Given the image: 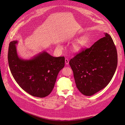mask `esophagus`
Masks as SVG:
<instances>
[{
  "label": "esophagus",
  "instance_id": "1",
  "mask_svg": "<svg viewBox=\"0 0 125 125\" xmlns=\"http://www.w3.org/2000/svg\"><path fill=\"white\" fill-rule=\"evenodd\" d=\"M65 64H66V65H68L69 64V60L68 59H67V58L65 59Z\"/></svg>",
  "mask_w": 125,
  "mask_h": 125
}]
</instances>
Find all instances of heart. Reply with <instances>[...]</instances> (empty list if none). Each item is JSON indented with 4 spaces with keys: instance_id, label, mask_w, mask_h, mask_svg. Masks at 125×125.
Listing matches in <instances>:
<instances>
[{
    "instance_id": "heart-1",
    "label": "heart",
    "mask_w": 125,
    "mask_h": 125,
    "mask_svg": "<svg viewBox=\"0 0 125 125\" xmlns=\"http://www.w3.org/2000/svg\"><path fill=\"white\" fill-rule=\"evenodd\" d=\"M88 39L85 36H82L73 43L72 46V50L75 52H81L83 48L87 45Z\"/></svg>"
}]
</instances>
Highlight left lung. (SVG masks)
I'll return each mask as SVG.
<instances>
[{
    "instance_id": "8db88e82",
    "label": "left lung",
    "mask_w": 125,
    "mask_h": 125,
    "mask_svg": "<svg viewBox=\"0 0 125 125\" xmlns=\"http://www.w3.org/2000/svg\"><path fill=\"white\" fill-rule=\"evenodd\" d=\"M69 63L78 90L84 95H93L109 83L116 69L117 51L112 38L106 33Z\"/></svg>"
}]
</instances>
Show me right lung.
<instances>
[{"label": "right lung", "mask_w": 125, "mask_h": 125, "mask_svg": "<svg viewBox=\"0 0 125 125\" xmlns=\"http://www.w3.org/2000/svg\"><path fill=\"white\" fill-rule=\"evenodd\" d=\"M18 41L10 43L8 62L14 79L30 95L43 98L53 89L57 75L65 65L64 57H54L42 51L29 59L18 56Z\"/></svg>", "instance_id": "add662e5"}]
</instances>
